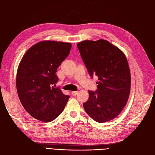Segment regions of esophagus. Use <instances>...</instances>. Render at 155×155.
<instances>
[{"instance_id":"34e87169","label":"esophagus","mask_w":155,"mask_h":155,"mask_svg":"<svg viewBox=\"0 0 155 155\" xmlns=\"http://www.w3.org/2000/svg\"><path fill=\"white\" fill-rule=\"evenodd\" d=\"M78 91H72L71 92V94L73 96H76L78 94Z\"/></svg>"}]
</instances>
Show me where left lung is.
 Wrapping results in <instances>:
<instances>
[{"label":"left lung","instance_id":"left-lung-1","mask_svg":"<svg viewBox=\"0 0 155 155\" xmlns=\"http://www.w3.org/2000/svg\"><path fill=\"white\" fill-rule=\"evenodd\" d=\"M77 46L89 75L99 80L96 91H88L84 109L98 123L112 120L123 110L130 94V73L125 55L104 39L83 41Z\"/></svg>","mask_w":155,"mask_h":155}]
</instances>
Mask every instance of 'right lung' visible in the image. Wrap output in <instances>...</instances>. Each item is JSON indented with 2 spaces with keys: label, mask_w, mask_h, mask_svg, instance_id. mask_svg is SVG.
<instances>
[{
  "label": "right lung",
  "mask_w": 155,
  "mask_h": 155,
  "mask_svg": "<svg viewBox=\"0 0 155 155\" xmlns=\"http://www.w3.org/2000/svg\"><path fill=\"white\" fill-rule=\"evenodd\" d=\"M72 44L43 41L27 50L18 65L16 86L25 110L44 122L61 114L70 97L53 85L58 81V68L70 54Z\"/></svg>",
  "instance_id": "right-lung-1"
}]
</instances>
